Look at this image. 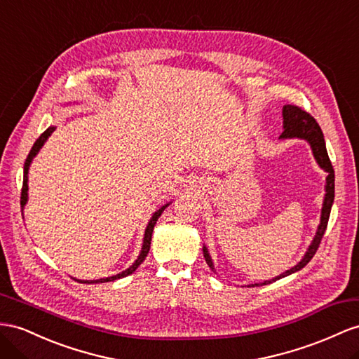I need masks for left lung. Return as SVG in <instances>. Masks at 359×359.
<instances>
[{
  "instance_id": "left-lung-1",
  "label": "left lung",
  "mask_w": 359,
  "mask_h": 359,
  "mask_svg": "<svg viewBox=\"0 0 359 359\" xmlns=\"http://www.w3.org/2000/svg\"><path fill=\"white\" fill-rule=\"evenodd\" d=\"M282 116H283V132L279 136V140H303L306 141L312 150V156H314L316 162L318 163V167L327 172L326 177V183H325V197H323V205H321V215H320V224L317 227V232L312 238V241L308 247V250L303 255V258L291 267L290 270L283 271L282 274L276 276V278L270 279V280H264V282H255V283H249L245 285L247 288L252 287H262V285H269L271 282L279 280L285 276H290L296 271H300L305 265L312 259V256L316 255L321 238L325 235V231L327 227V222H329V215H330V209H332V203H334V197H335V174H334V168L332 163L329 161L327 156V150H326V142H325V136L323 132H321L320 126L317 124V121L312 118L305 110H302L297 106H291V104H285L282 107ZM203 255L205 259L209 265V269L215 271V265L212 258H210L208 247L203 245Z\"/></svg>"
}]
</instances>
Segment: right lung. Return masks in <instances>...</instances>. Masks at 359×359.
Instances as JSON below:
<instances>
[{
  "instance_id": "right-lung-1",
  "label": "right lung",
  "mask_w": 359,
  "mask_h": 359,
  "mask_svg": "<svg viewBox=\"0 0 359 359\" xmlns=\"http://www.w3.org/2000/svg\"><path fill=\"white\" fill-rule=\"evenodd\" d=\"M54 130H56V127L50 126V127L47 128V130H45V132L38 137V140H36V142L33 144L29 156H27V161H25V163H24V182H22V192H21V208H22V212H24V208H25V205H27V201H29V170H30V165H32L33 159L36 158V156H38V153L41 151L43 144L47 142V140L51 136V133H53ZM170 205H171V201H168V203H165L163 206H161L158 210H156V212H153L149 224H147V227H145L144 238H142V247H141L140 256H137L136 261L130 265V267L126 269V270L121 271V273H118V274L109 276V278H101V279H95V280H80V279H76V280L83 282V283H100V282L103 283V282H112V280H116V279H121V278H126V276H128V274H132V273L144 262L145 256L149 255L154 224H156V222H158V218L162 215L165 208H168Z\"/></svg>"
}]
</instances>
